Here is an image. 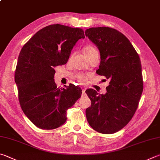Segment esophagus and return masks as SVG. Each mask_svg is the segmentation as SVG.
I'll use <instances>...</instances> for the list:
<instances>
[{"mask_svg": "<svg viewBox=\"0 0 160 160\" xmlns=\"http://www.w3.org/2000/svg\"><path fill=\"white\" fill-rule=\"evenodd\" d=\"M82 94H85V88H82Z\"/></svg>", "mask_w": 160, "mask_h": 160, "instance_id": "esophagus-1", "label": "esophagus"}]
</instances>
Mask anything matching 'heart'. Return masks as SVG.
Returning a JSON list of instances; mask_svg holds the SVG:
<instances>
[{
  "mask_svg": "<svg viewBox=\"0 0 160 160\" xmlns=\"http://www.w3.org/2000/svg\"><path fill=\"white\" fill-rule=\"evenodd\" d=\"M95 51H97V50H96L94 47H92V46H87V47L84 48V54H90V53H92V52H95ZM78 80L80 82L84 83L85 82L86 78L85 76H83V75H79V76L78 77Z\"/></svg>",
  "mask_w": 160,
  "mask_h": 160,
  "instance_id": "b5f03b06",
  "label": "heart"
}]
</instances>
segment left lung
Returning a JSON list of instances; mask_svg holds the SVG:
<instances>
[{
	"instance_id": "obj_1",
	"label": "left lung",
	"mask_w": 160,
	"mask_h": 160,
	"mask_svg": "<svg viewBox=\"0 0 160 160\" xmlns=\"http://www.w3.org/2000/svg\"><path fill=\"white\" fill-rule=\"evenodd\" d=\"M85 35L100 52L97 74L110 81L105 94L85 91L92 102L87 120L97 132L114 133L129 123L138 108L143 89L140 58L129 39L114 28L93 27Z\"/></svg>"
}]
</instances>
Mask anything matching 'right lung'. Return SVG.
<instances>
[{
	"label": "right lung",
	"mask_w": 160,
	"mask_h": 160,
	"mask_svg": "<svg viewBox=\"0 0 160 160\" xmlns=\"http://www.w3.org/2000/svg\"><path fill=\"white\" fill-rule=\"evenodd\" d=\"M81 38L82 28L52 24L38 31L20 52L14 73L20 106L27 117L42 129L58 128L66 121V111L82 94L70 85L58 88L54 67L66 64Z\"/></svg>",
	"instance_id": "1"
}]
</instances>
